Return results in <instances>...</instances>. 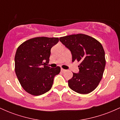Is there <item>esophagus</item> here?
<instances>
[{"label":"esophagus","instance_id":"obj_1","mask_svg":"<svg viewBox=\"0 0 120 120\" xmlns=\"http://www.w3.org/2000/svg\"><path fill=\"white\" fill-rule=\"evenodd\" d=\"M65 71L66 70H65V69H61V71L62 73H63V72H64V71Z\"/></svg>","mask_w":120,"mask_h":120}]
</instances>
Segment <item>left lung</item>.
<instances>
[{"label":"left lung","mask_w":120,"mask_h":120,"mask_svg":"<svg viewBox=\"0 0 120 120\" xmlns=\"http://www.w3.org/2000/svg\"><path fill=\"white\" fill-rule=\"evenodd\" d=\"M60 41L71 51L72 61L80 63L79 73L68 81L72 90L87 94L98 86L105 66V52L101 44L93 37L83 34L60 37Z\"/></svg>","instance_id":"obj_1"}]
</instances>
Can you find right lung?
I'll return each instance as SVG.
<instances>
[{
    "label": "right lung",
    "mask_w": 120,
    "mask_h": 120,
    "mask_svg": "<svg viewBox=\"0 0 120 120\" xmlns=\"http://www.w3.org/2000/svg\"><path fill=\"white\" fill-rule=\"evenodd\" d=\"M59 41L58 38L36 37L21 44L15 57V73L27 93L38 96L51 89L55 76L60 67L51 68L49 64L51 49Z\"/></svg>",
    "instance_id": "1"
}]
</instances>
